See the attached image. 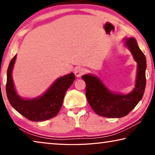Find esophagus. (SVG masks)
<instances>
[{"instance_id": "obj_1", "label": "esophagus", "mask_w": 155, "mask_h": 155, "mask_svg": "<svg viewBox=\"0 0 155 155\" xmlns=\"http://www.w3.org/2000/svg\"><path fill=\"white\" fill-rule=\"evenodd\" d=\"M85 72V70L84 69V68H77V69L75 70L74 71V74L76 75V77H81V76H82L84 73Z\"/></svg>"}]
</instances>
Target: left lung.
<instances>
[{"mask_svg":"<svg viewBox=\"0 0 155 155\" xmlns=\"http://www.w3.org/2000/svg\"><path fill=\"white\" fill-rule=\"evenodd\" d=\"M123 41L137 64L135 87L130 92H114L97 76H82L86 83L85 96L91 109L101 116L109 118H120L129 114L142 98L146 87V57L134 38H126Z\"/></svg>","mask_w":155,"mask_h":155,"instance_id":"8db88e82","label":"left lung"}]
</instances>
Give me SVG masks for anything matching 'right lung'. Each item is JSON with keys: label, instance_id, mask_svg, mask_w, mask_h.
I'll use <instances>...</instances> for the list:
<instances>
[{"label": "right lung", "instance_id": "obj_1", "mask_svg": "<svg viewBox=\"0 0 155 155\" xmlns=\"http://www.w3.org/2000/svg\"><path fill=\"white\" fill-rule=\"evenodd\" d=\"M16 56L15 54L13 57L7 69L6 92L9 103L18 113L31 121L41 122L55 117L62 106L65 92L75 79L74 74L70 73L58 78L42 95L33 98H24L18 94L12 78Z\"/></svg>", "mask_w": 155, "mask_h": 155}]
</instances>
